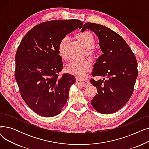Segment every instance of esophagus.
<instances>
[{"instance_id":"1","label":"esophagus","mask_w":149,"mask_h":149,"mask_svg":"<svg viewBox=\"0 0 149 149\" xmlns=\"http://www.w3.org/2000/svg\"><path fill=\"white\" fill-rule=\"evenodd\" d=\"M76 84L79 86H80L81 87H84L86 88L89 85V81L88 79H77V81H76Z\"/></svg>"}]
</instances>
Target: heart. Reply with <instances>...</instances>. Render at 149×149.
Masks as SVG:
<instances>
[{"label":"heart","mask_w":149,"mask_h":149,"mask_svg":"<svg viewBox=\"0 0 149 149\" xmlns=\"http://www.w3.org/2000/svg\"><path fill=\"white\" fill-rule=\"evenodd\" d=\"M76 38L84 47L87 49V54L89 57H92L93 51L92 49L95 45V38L89 31H84L79 33ZM69 41L68 36L63 37L60 40L58 45V51L59 56L63 59L67 58L66 47ZM91 67L90 63L87 60H71L66 65V71L72 74L77 77H81Z\"/></svg>","instance_id":"b5f03b06"}]
</instances>
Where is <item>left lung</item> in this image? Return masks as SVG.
Returning a JSON list of instances; mask_svg holds the SVG:
<instances>
[{"instance_id": "1", "label": "left lung", "mask_w": 149, "mask_h": 149, "mask_svg": "<svg viewBox=\"0 0 149 149\" xmlns=\"http://www.w3.org/2000/svg\"><path fill=\"white\" fill-rule=\"evenodd\" d=\"M87 29L97 35L103 52L95 61L92 75L104 79L90 81L98 92L91 104L100 113H112L127 103L134 92L138 76L136 58L122 37L110 28L88 22L81 32Z\"/></svg>"}]
</instances>
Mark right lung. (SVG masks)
I'll return each mask as SVG.
<instances>
[{"label": "right lung", "instance_id": "right-lung-1", "mask_svg": "<svg viewBox=\"0 0 149 149\" xmlns=\"http://www.w3.org/2000/svg\"><path fill=\"white\" fill-rule=\"evenodd\" d=\"M83 25L77 19L43 22L21 41L15 54V78L23 100L37 114L56 116L65 106L75 78L69 74L58 77L63 65L58 45L63 37Z\"/></svg>", "mask_w": 149, "mask_h": 149}]
</instances>
